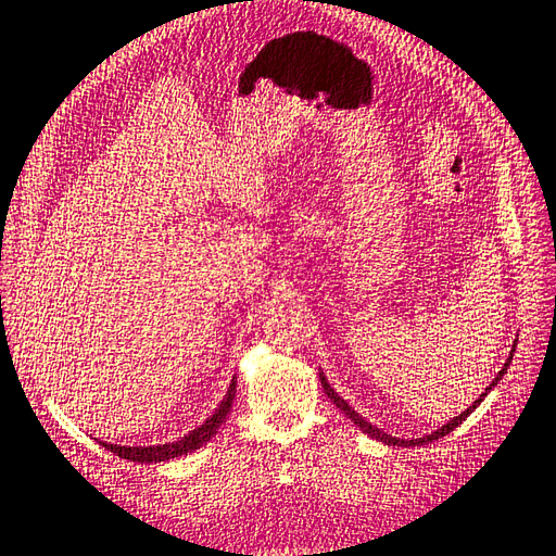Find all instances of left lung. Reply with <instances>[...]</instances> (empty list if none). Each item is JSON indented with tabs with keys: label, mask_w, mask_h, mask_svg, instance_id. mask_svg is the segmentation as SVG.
<instances>
[{
	"label": "left lung",
	"mask_w": 556,
	"mask_h": 556,
	"mask_svg": "<svg viewBox=\"0 0 556 556\" xmlns=\"http://www.w3.org/2000/svg\"><path fill=\"white\" fill-rule=\"evenodd\" d=\"M514 352H516V342H514V346H510V354H508V358H506V364H504L502 371L496 374V378L492 380V383H489V386L484 388V393H482L480 397H477L470 407H467L465 412H460L458 417H453L448 424H443L441 429L431 431V433H427V437H421V439H397V437H390V433H386L383 429L374 427L371 421H366L364 417H358V412H356V409L350 405V402H346L344 397H340V395L334 393V388L328 383V378H325V374L320 371V368H318V371H320V383H323V388H325V395H328V397L334 402V405L344 412V417H350V419L356 424L358 429H362L364 433H368V437H371V439H376V441H380V443H386V445H400V448H409V445H424V443L439 441V439H443V437H448V433H451L455 427H460V424H463L467 417H470L477 407H480V402H482V400H484L489 393H492V390H494V386L498 383V380L504 378V374L508 371V364H510V358H514Z\"/></svg>",
	"instance_id": "1"
}]
</instances>
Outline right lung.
Instances as JSON below:
<instances>
[{
  "label": "right lung",
  "instance_id": "right-lung-1",
  "mask_svg": "<svg viewBox=\"0 0 556 556\" xmlns=\"http://www.w3.org/2000/svg\"><path fill=\"white\" fill-rule=\"evenodd\" d=\"M233 397H236V376L228 386L224 400L219 402V407L212 412V417H206L198 429H192L190 433H185L182 439L170 441V443H161V445H117V443H105L98 441L105 451H111L119 458L132 460V463H166L170 458H178V455H188L192 451H198L200 445L210 441L216 431H219L222 424L226 421L228 412L233 407Z\"/></svg>",
  "mask_w": 556,
  "mask_h": 556
}]
</instances>
